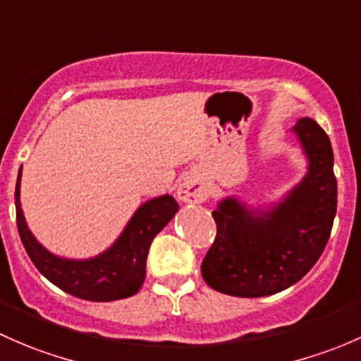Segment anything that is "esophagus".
<instances>
[{
    "label": "esophagus",
    "mask_w": 361,
    "mask_h": 361,
    "mask_svg": "<svg viewBox=\"0 0 361 361\" xmlns=\"http://www.w3.org/2000/svg\"><path fill=\"white\" fill-rule=\"evenodd\" d=\"M177 198L184 203H202L208 198L207 188L192 177H185L177 188Z\"/></svg>",
    "instance_id": "obj_1"
}]
</instances>
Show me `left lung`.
Masks as SVG:
<instances>
[{
    "label": "left lung",
    "mask_w": 361,
    "mask_h": 361,
    "mask_svg": "<svg viewBox=\"0 0 361 361\" xmlns=\"http://www.w3.org/2000/svg\"><path fill=\"white\" fill-rule=\"evenodd\" d=\"M307 172L281 202L250 208L236 196L212 212L217 236L202 262L203 280L235 297L273 295L292 287L317 264L337 210L332 144L311 118L292 126Z\"/></svg>",
    "instance_id": "8db88e82"
}]
</instances>
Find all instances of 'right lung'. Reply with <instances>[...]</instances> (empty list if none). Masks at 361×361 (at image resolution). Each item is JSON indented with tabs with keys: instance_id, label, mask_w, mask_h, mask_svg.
I'll return each mask as SVG.
<instances>
[{
	"instance_id": "obj_1",
	"label": "right lung",
	"mask_w": 361,
	"mask_h": 361,
	"mask_svg": "<svg viewBox=\"0 0 361 361\" xmlns=\"http://www.w3.org/2000/svg\"><path fill=\"white\" fill-rule=\"evenodd\" d=\"M20 177L15 185V210L22 245L32 264L61 290L94 302L126 299L139 292L146 278V259L153 238L179 210L173 196L163 195L142 203L118 240L92 259H66L51 254L29 231L20 208Z\"/></svg>"
}]
</instances>
